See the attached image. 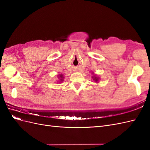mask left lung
<instances>
[{
  "label": "left lung",
  "mask_w": 150,
  "mask_h": 150,
  "mask_svg": "<svg viewBox=\"0 0 150 150\" xmlns=\"http://www.w3.org/2000/svg\"><path fill=\"white\" fill-rule=\"evenodd\" d=\"M93 80L95 81V82H98V80H99V78H98V77L96 76V75H94V76H93Z\"/></svg>",
  "instance_id": "8db88e82"
}]
</instances>
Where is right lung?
<instances>
[{
  "label": "right lung",
  "instance_id": "obj_1",
  "mask_svg": "<svg viewBox=\"0 0 150 150\" xmlns=\"http://www.w3.org/2000/svg\"><path fill=\"white\" fill-rule=\"evenodd\" d=\"M58 78H59V83L62 82L63 78H63V75L62 74H59L58 76Z\"/></svg>",
  "mask_w": 150,
  "mask_h": 150
}]
</instances>
